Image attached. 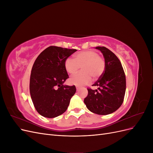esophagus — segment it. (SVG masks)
I'll return each mask as SVG.
<instances>
[{
  "label": "esophagus",
  "mask_w": 153,
  "mask_h": 153,
  "mask_svg": "<svg viewBox=\"0 0 153 153\" xmlns=\"http://www.w3.org/2000/svg\"><path fill=\"white\" fill-rule=\"evenodd\" d=\"M76 91H78V90H79L80 87L78 86V85H76Z\"/></svg>",
  "instance_id": "34e87169"
}]
</instances>
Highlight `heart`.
Masks as SVG:
<instances>
[{
  "instance_id": "1",
  "label": "heart",
  "mask_w": 153,
  "mask_h": 153,
  "mask_svg": "<svg viewBox=\"0 0 153 153\" xmlns=\"http://www.w3.org/2000/svg\"><path fill=\"white\" fill-rule=\"evenodd\" d=\"M80 67L82 72L69 78L71 84L82 86L89 84L92 76L99 78L105 70V60L94 50H85L75 54V59L69 57L64 62L66 71L70 75L76 73Z\"/></svg>"
}]
</instances>
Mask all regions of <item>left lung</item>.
Returning a JSON list of instances; mask_svg holds the SVG:
<instances>
[{"label": "left lung", "instance_id": "obj_1", "mask_svg": "<svg viewBox=\"0 0 153 153\" xmlns=\"http://www.w3.org/2000/svg\"><path fill=\"white\" fill-rule=\"evenodd\" d=\"M105 59V70L92 85L98 89L88 88L84 103L91 112L108 115L116 111L123 103L126 92V76L119 59L105 47H97Z\"/></svg>", "mask_w": 153, "mask_h": 153}]
</instances>
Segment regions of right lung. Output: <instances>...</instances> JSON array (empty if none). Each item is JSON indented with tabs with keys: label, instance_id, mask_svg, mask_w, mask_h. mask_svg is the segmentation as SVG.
<instances>
[{
	"label": "right lung",
	"instance_id": "right-lung-1",
	"mask_svg": "<svg viewBox=\"0 0 153 153\" xmlns=\"http://www.w3.org/2000/svg\"><path fill=\"white\" fill-rule=\"evenodd\" d=\"M76 49L50 46L37 57L30 78V94L34 107L40 115L56 117L67 110L75 85L63 84L69 78L64 62Z\"/></svg>",
	"mask_w": 153,
	"mask_h": 153
}]
</instances>
